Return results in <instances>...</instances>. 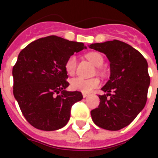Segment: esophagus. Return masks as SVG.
<instances>
[{
	"label": "esophagus",
	"mask_w": 158,
	"mask_h": 158,
	"mask_svg": "<svg viewBox=\"0 0 158 158\" xmlns=\"http://www.w3.org/2000/svg\"><path fill=\"white\" fill-rule=\"evenodd\" d=\"M89 95V93H83V97L84 98H86V97H88Z\"/></svg>",
	"instance_id": "obj_1"
}]
</instances>
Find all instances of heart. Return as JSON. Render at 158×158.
<instances>
[{"label": "heart", "instance_id": "1", "mask_svg": "<svg viewBox=\"0 0 158 158\" xmlns=\"http://www.w3.org/2000/svg\"><path fill=\"white\" fill-rule=\"evenodd\" d=\"M85 57L89 60V61L97 67H101L104 63V58L100 53L96 52L87 53ZM77 68V59L74 56H70L68 59L65 60L64 63V69L66 71L67 74L70 76L75 74ZM98 71L100 69L98 68ZM100 85V80L98 78H93V79H84L82 78H74L70 80V88L75 91L84 92V93H89L94 90Z\"/></svg>", "mask_w": 158, "mask_h": 158}]
</instances>
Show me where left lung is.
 Wrapping results in <instances>:
<instances>
[{"label":"left lung","mask_w":158,"mask_h":158,"mask_svg":"<svg viewBox=\"0 0 158 158\" xmlns=\"http://www.w3.org/2000/svg\"><path fill=\"white\" fill-rule=\"evenodd\" d=\"M89 47L106 55L110 67V79L102 89L107 94L99 95L100 103L91 110L92 119L102 129L119 130L130 125L146 104L150 84L148 62L139 51L121 41Z\"/></svg>","instance_id":"left-lung-1"}]
</instances>
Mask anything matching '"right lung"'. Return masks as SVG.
<instances>
[{
	"label": "right lung",
	"instance_id": "obj_1",
	"mask_svg": "<svg viewBox=\"0 0 158 158\" xmlns=\"http://www.w3.org/2000/svg\"><path fill=\"white\" fill-rule=\"evenodd\" d=\"M84 43L48 36L29 43L14 65L13 94L21 111L36 129L52 131L64 127L70 110L81 101V92L65 91L69 86L64 63Z\"/></svg>",
	"mask_w": 158,
	"mask_h": 158
}]
</instances>
